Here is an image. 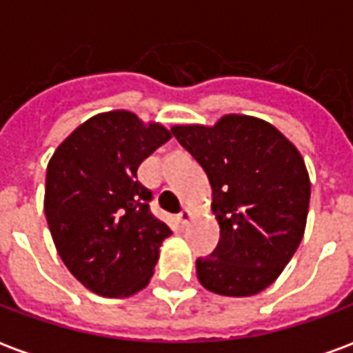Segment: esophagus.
Segmentation results:
<instances>
[{
  "mask_svg": "<svg viewBox=\"0 0 353 353\" xmlns=\"http://www.w3.org/2000/svg\"><path fill=\"white\" fill-rule=\"evenodd\" d=\"M191 217H192V212L189 210V208L181 210V214L177 215V219H179V223H181V225H187V223L191 221Z\"/></svg>",
  "mask_w": 353,
  "mask_h": 353,
  "instance_id": "34e87169",
  "label": "esophagus"
}]
</instances>
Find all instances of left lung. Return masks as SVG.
<instances>
[{"label":"left lung","instance_id":"left-lung-1","mask_svg":"<svg viewBox=\"0 0 353 353\" xmlns=\"http://www.w3.org/2000/svg\"><path fill=\"white\" fill-rule=\"evenodd\" d=\"M172 134L206 172L221 229L214 253L196 259L200 283L217 295H257L303 240L310 204L303 157L276 126L250 115L176 124Z\"/></svg>","mask_w":353,"mask_h":353}]
</instances>
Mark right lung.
<instances>
[{
    "label": "right lung",
    "mask_w": 353,
    "mask_h": 353,
    "mask_svg": "<svg viewBox=\"0 0 353 353\" xmlns=\"http://www.w3.org/2000/svg\"><path fill=\"white\" fill-rule=\"evenodd\" d=\"M172 132L130 111H108L77 126L47 166L45 215L68 270L101 296L145 288L159 248L172 234L157 219L138 168Z\"/></svg>",
    "instance_id": "1"
}]
</instances>
